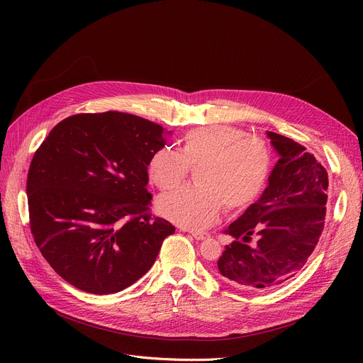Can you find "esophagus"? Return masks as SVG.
<instances>
[{"label":"esophagus","instance_id":"obj_1","mask_svg":"<svg viewBox=\"0 0 363 363\" xmlns=\"http://www.w3.org/2000/svg\"><path fill=\"white\" fill-rule=\"evenodd\" d=\"M191 235H193L194 240H197V241H203V240H207L208 237H211L207 233H193Z\"/></svg>","mask_w":363,"mask_h":363}]
</instances>
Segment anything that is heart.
<instances>
[{"instance_id":"b5f03b06","label":"heart","mask_w":363,"mask_h":363,"mask_svg":"<svg viewBox=\"0 0 363 363\" xmlns=\"http://www.w3.org/2000/svg\"><path fill=\"white\" fill-rule=\"evenodd\" d=\"M271 151L262 140L226 125L189 132L181 143V155L160 150L148 164L150 181L162 191L179 188L189 167H199L196 182L160 201L162 213L186 230H204L225 206L242 211L262 193L271 172Z\"/></svg>"}]
</instances>
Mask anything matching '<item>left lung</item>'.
<instances>
[{
    "label": "left lung",
    "instance_id": "obj_1",
    "mask_svg": "<svg viewBox=\"0 0 363 363\" xmlns=\"http://www.w3.org/2000/svg\"><path fill=\"white\" fill-rule=\"evenodd\" d=\"M266 135L278 162L262 196L225 230L235 240L218 260L223 278L247 289H271L293 278L315 250L325 223V167L298 143L275 132ZM252 235L258 237L255 247L245 244Z\"/></svg>",
    "mask_w": 363,
    "mask_h": 363
}]
</instances>
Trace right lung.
Listing matches in <instances>:
<instances>
[{"instance_id":"right-lung-1","label":"right lung","mask_w":363,"mask_h":363,"mask_svg":"<svg viewBox=\"0 0 363 363\" xmlns=\"http://www.w3.org/2000/svg\"><path fill=\"white\" fill-rule=\"evenodd\" d=\"M170 132L135 114H74L57 123L32 159L30 231L51 268L73 287L113 294L156 262L175 226L147 212L151 157Z\"/></svg>"}]
</instances>
